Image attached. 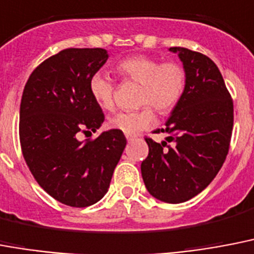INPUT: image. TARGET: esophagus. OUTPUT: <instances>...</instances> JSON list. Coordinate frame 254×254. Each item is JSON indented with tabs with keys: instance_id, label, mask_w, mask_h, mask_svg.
<instances>
[{
	"instance_id": "1",
	"label": "esophagus",
	"mask_w": 254,
	"mask_h": 254,
	"mask_svg": "<svg viewBox=\"0 0 254 254\" xmlns=\"http://www.w3.org/2000/svg\"><path fill=\"white\" fill-rule=\"evenodd\" d=\"M126 137H127V140H128V141H131V140H133L135 139V135H126Z\"/></svg>"
}]
</instances>
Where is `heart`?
I'll list each match as a JSON object with an SVG mask.
<instances>
[{
    "label": "heart",
    "instance_id": "heart-1",
    "mask_svg": "<svg viewBox=\"0 0 254 254\" xmlns=\"http://www.w3.org/2000/svg\"><path fill=\"white\" fill-rule=\"evenodd\" d=\"M117 72L123 80L139 82V105L136 111H119L109 118L110 128L126 135L137 133L155 123V109L168 114L180 102L186 89V70L180 63L164 62L147 55H133L118 63ZM89 92L103 110L114 107L115 84L109 74L95 72L89 80Z\"/></svg>",
    "mask_w": 254,
    "mask_h": 254
}]
</instances>
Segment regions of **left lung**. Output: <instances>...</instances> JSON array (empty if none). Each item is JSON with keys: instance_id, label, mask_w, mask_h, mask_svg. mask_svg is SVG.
Instances as JSON below:
<instances>
[{"instance_id": "1", "label": "left lung", "mask_w": 254, "mask_h": 254, "mask_svg": "<svg viewBox=\"0 0 254 254\" xmlns=\"http://www.w3.org/2000/svg\"><path fill=\"white\" fill-rule=\"evenodd\" d=\"M178 52L186 70V89L166 121L165 141L145 137L149 153L141 176L151 195L182 203L207 188L230 151L233 101L219 68L206 55L184 47Z\"/></svg>"}]
</instances>
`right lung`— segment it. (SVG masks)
<instances>
[{
    "instance_id": "add662e5",
    "label": "right lung",
    "mask_w": 254,
    "mask_h": 254,
    "mask_svg": "<svg viewBox=\"0 0 254 254\" xmlns=\"http://www.w3.org/2000/svg\"><path fill=\"white\" fill-rule=\"evenodd\" d=\"M103 48H66L44 60L24 85L19 110L23 159L39 186L70 207L102 199L127 140L118 129L95 139L105 121L89 80L106 63Z\"/></svg>"
}]
</instances>
